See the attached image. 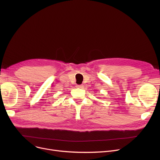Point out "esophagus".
<instances>
[{
  "label": "esophagus",
  "mask_w": 160,
  "mask_h": 160,
  "mask_svg": "<svg viewBox=\"0 0 160 160\" xmlns=\"http://www.w3.org/2000/svg\"><path fill=\"white\" fill-rule=\"evenodd\" d=\"M77 87L79 88H82V85H77Z\"/></svg>",
  "instance_id": "1"
}]
</instances>
